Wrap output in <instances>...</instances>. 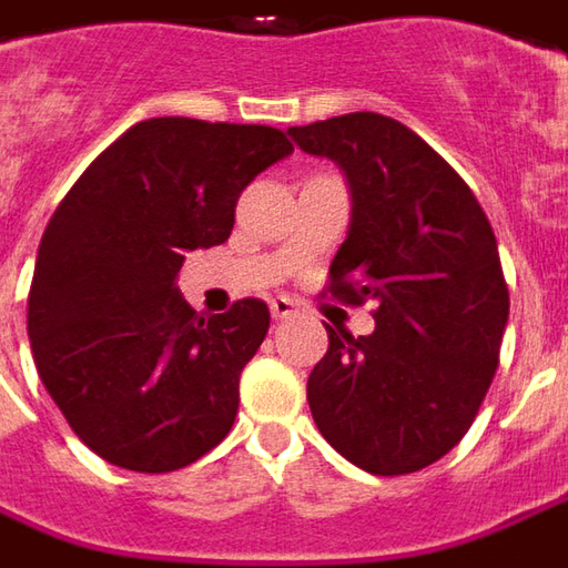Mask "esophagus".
<instances>
[{
    "mask_svg": "<svg viewBox=\"0 0 568 568\" xmlns=\"http://www.w3.org/2000/svg\"><path fill=\"white\" fill-rule=\"evenodd\" d=\"M268 308H272V318H275V322H284V318H293V315L300 312V303L291 300V296H275V300L268 303Z\"/></svg>",
    "mask_w": 568,
    "mask_h": 568,
    "instance_id": "obj_1",
    "label": "esophagus"
}]
</instances>
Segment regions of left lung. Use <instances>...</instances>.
<instances>
[{"instance_id": "1", "label": "left lung", "mask_w": 568, "mask_h": 568, "mask_svg": "<svg viewBox=\"0 0 568 568\" xmlns=\"http://www.w3.org/2000/svg\"><path fill=\"white\" fill-rule=\"evenodd\" d=\"M291 135L349 179V234L327 291L377 303L374 334L327 327L306 386L312 417L362 470H424L464 439L498 371L510 293L495 232L470 185L393 116L343 113Z\"/></svg>"}]
</instances>
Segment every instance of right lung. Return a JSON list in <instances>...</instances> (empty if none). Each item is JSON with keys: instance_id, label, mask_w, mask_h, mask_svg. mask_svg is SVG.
<instances>
[{"instance_id": "obj_1", "label": "right lung", "mask_w": 568, "mask_h": 568, "mask_svg": "<svg viewBox=\"0 0 568 568\" xmlns=\"http://www.w3.org/2000/svg\"><path fill=\"white\" fill-rule=\"evenodd\" d=\"M291 151L272 126L144 120L49 219L27 296L33 362L70 429L113 467L182 470L229 436L272 315L237 300L203 318L175 275L187 250L229 241L241 191Z\"/></svg>"}]
</instances>
